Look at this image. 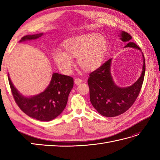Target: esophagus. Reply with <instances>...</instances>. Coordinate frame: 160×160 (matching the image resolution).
Here are the masks:
<instances>
[{
	"mask_svg": "<svg viewBox=\"0 0 160 160\" xmlns=\"http://www.w3.org/2000/svg\"><path fill=\"white\" fill-rule=\"evenodd\" d=\"M75 82V84H76L77 85H78V84H80V83L82 82V80L80 79V78H76L74 80Z\"/></svg>",
	"mask_w": 160,
	"mask_h": 160,
	"instance_id": "obj_1",
	"label": "esophagus"
}]
</instances>
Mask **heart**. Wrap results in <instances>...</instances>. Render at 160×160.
Listing matches in <instances>:
<instances>
[{
  "label": "heart",
  "mask_w": 160,
  "mask_h": 160,
  "mask_svg": "<svg viewBox=\"0 0 160 160\" xmlns=\"http://www.w3.org/2000/svg\"><path fill=\"white\" fill-rule=\"evenodd\" d=\"M107 42L103 36L88 33L64 40L63 52L57 50L53 60L58 69L65 74L71 73L73 65L71 58H77L81 69L91 72L98 69L102 64L107 51Z\"/></svg>",
  "instance_id": "obj_1"
}]
</instances>
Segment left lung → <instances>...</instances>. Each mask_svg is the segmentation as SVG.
Masks as SVG:
<instances>
[{
	"label": "left lung",
	"instance_id": "left-lung-1",
	"mask_svg": "<svg viewBox=\"0 0 160 160\" xmlns=\"http://www.w3.org/2000/svg\"><path fill=\"white\" fill-rule=\"evenodd\" d=\"M120 39L128 42L124 47L141 49L131 41L132 37L127 32H122ZM143 55V54H142ZM112 58L89 75L90 101L93 107L103 116L115 117L129 109L137 99L142 89L145 74V60L143 55V66L140 77L134 84L127 87H120L113 82L111 73Z\"/></svg>",
	"mask_w": 160,
	"mask_h": 160
}]
</instances>
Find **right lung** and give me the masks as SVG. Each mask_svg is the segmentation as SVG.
<instances>
[{
	"label": "right lung",
	"mask_w": 160,
	"mask_h": 160,
	"mask_svg": "<svg viewBox=\"0 0 160 160\" xmlns=\"http://www.w3.org/2000/svg\"><path fill=\"white\" fill-rule=\"evenodd\" d=\"M42 35V33L27 35L23 36L20 42L36 40ZM8 80L13 98L20 109L29 117L45 122L53 120L62 113L73 87V78L53 73L45 91L34 96L25 97L13 85L9 75Z\"/></svg>",
	"instance_id": "add662e5"
}]
</instances>
